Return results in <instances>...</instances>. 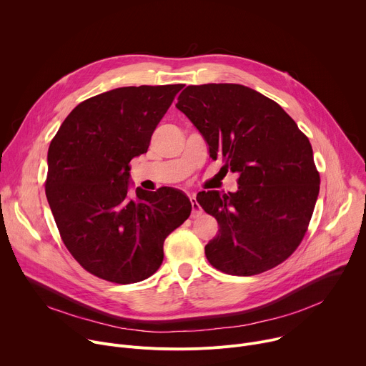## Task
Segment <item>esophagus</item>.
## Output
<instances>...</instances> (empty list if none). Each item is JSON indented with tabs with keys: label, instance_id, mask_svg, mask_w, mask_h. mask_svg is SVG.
Wrapping results in <instances>:
<instances>
[{
	"label": "esophagus",
	"instance_id": "1",
	"mask_svg": "<svg viewBox=\"0 0 366 366\" xmlns=\"http://www.w3.org/2000/svg\"><path fill=\"white\" fill-rule=\"evenodd\" d=\"M188 197H189V201H191V204H192V217L195 219V217H198V216H201L202 214V208H201V205L198 204V201H197V198H195V194H188Z\"/></svg>",
	"mask_w": 366,
	"mask_h": 366
}]
</instances>
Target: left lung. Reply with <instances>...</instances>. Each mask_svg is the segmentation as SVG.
Here are the masks:
<instances>
[{"label": "left lung", "mask_w": 366, "mask_h": 366, "mask_svg": "<svg viewBox=\"0 0 366 366\" xmlns=\"http://www.w3.org/2000/svg\"><path fill=\"white\" fill-rule=\"evenodd\" d=\"M177 109L197 127L213 159L239 175L237 191H202L216 217L205 244L216 269L250 277L272 269L301 243L319 197L320 177L307 136L280 104L239 84L189 85Z\"/></svg>", "instance_id": "1"}]
</instances>
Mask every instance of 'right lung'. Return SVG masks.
I'll use <instances>...</instances> for the list:
<instances>
[{
	"instance_id": "obj_1",
	"label": "right lung",
	"mask_w": 366,
	"mask_h": 366,
	"mask_svg": "<svg viewBox=\"0 0 366 366\" xmlns=\"http://www.w3.org/2000/svg\"><path fill=\"white\" fill-rule=\"evenodd\" d=\"M182 84L122 86L82 101L47 152L46 197L61 237L92 275L116 284L139 282L159 269L164 242L191 213L174 188H136L130 161L150 137Z\"/></svg>"
}]
</instances>
